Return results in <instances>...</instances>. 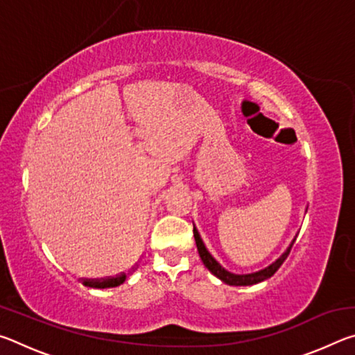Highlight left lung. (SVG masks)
<instances>
[{"instance_id": "obj_1", "label": "left lung", "mask_w": 355, "mask_h": 355, "mask_svg": "<svg viewBox=\"0 0 355 355\" xmlns=\"http://www.w3.org/2000/svg\"><path fill=\"white\" fill-rule=\"evenodd\" d=\"M192 225H194V224H192ZM192 232H194L197 250H199V255H200V258H202L203 264H205V266L208 268V271L211 272V274H214L218 279H220L222 282H224V284L233 285V286L255 285V284H258V282H263V280H266V279H269V277H272V275L275 274V271H277V269L282 266V263H284V261L286 260V257L290 255V250H291V248H293V244H294V241H296V238H294L293 241H291V244H290V248H288V249L284 252V254H282L272 264H269L268 268H264V269H261V271H258V272L241 274V275H239V274H232V272L225 271V269L222 268L220 264L214 260V258L211 257V254H209V252L207 250L205 244H203L202 238H200V235H199V232H197L196 225H194V230H192Z\"/></svg>"}]
</instances>
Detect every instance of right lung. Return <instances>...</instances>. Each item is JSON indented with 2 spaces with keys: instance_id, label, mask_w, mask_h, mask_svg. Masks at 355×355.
Masks as SVG:
<instances>
[{
  "instance_id": "obj_1",
  "label": "right lung",
  "mask_w": 355,
  "mask_h": 355,
  "mask_svg": "<svg viewBox=\"0 0 355 355\" xmlns=\"http://www.w3.org/2000/svg\"><path fill=\"white\" fill-rule=\"evenodd\" d=\"M125 279H127V274L122 272L116 275V277H106V279H81L83 285L91 286V288H112V286H119L120 284H123Z\"/></svg>"
}]
</instances>
